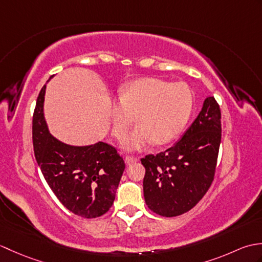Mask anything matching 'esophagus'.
Instances as JSON below:
<instances>
[{"instance_id":"34e87169","label":"esophagus","mask_w":262,"mask_h":262,"mask_svg":"<svg viewBox=\"0 0 262 262\" xmlns=\"http://www.w3.org/2000/svg\"><path fill=\"white\" fill-rule=\"evenodd\" d=\"M125 161L128 164H132V163H135L138 161V158L136 157H132V155H126L125 157Z\"/></svg>"}]
</instances>
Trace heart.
Wrapping results in <instances>:
<instances>
[{
    "label": "heart",
    "instance_id": "b5f03b06",
    "mask_svg": "<svg viewBox=\"0 0 262 262\" xmlns=\"http://www.w3.org/2000/svg\"><path fill=\"white\" fill-rule=\"evenodd\" d=\"M118 100L109 104L113 135L121 140L135 117L138 124L122 142L128 151L141 149L152 142L163 145L173 141L192 110V93L186 83H171L159 77L128 83L119 90Z\"/></svg>",
    "mask_w": 262,
    "mask_h": 262
}]
</instances>
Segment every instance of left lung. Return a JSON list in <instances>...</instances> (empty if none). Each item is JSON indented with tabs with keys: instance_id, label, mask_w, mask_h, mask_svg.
I'll return each mask as SVG.
<instances>
[{
	"instance_id": "8db88e82",
	"label": "left lung",
	"mask_w": 262,
	"mask_h": 262,
	"mask_svg": "<svg viewBox=\"0 0 262 262\" xmlns=\"http://www.w3.org/2000/svg\"><path fill=\"white\" fill-rule=\"evenodd\" d=\"M221 138L220 104L208 97L176 145L141 159L145 166L143 190L147 207L165 217L194 207L214 181Z\"/></svg>"
}]
</instances>
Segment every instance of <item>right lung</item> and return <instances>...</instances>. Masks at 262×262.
<instances>
[{
  "label": "right lung",
  "mask_w": 262,
  "mask_h": 262,
  "mask_svg": "<svg viewBox=\"0 0 262 262\" xmlns=\"http://www.w3.org/2000/svg\"><path fill=\"white\" fill-rule=\"evenodd\" d=\"M43 85L32 116V144L42 176L55 196L72 213L96 219L113 206L125 162L117 149L99 142L71 146L49 134L43 117Z\"/></svg>",
  "instance_id": "add662e5"
}]
</instances>
